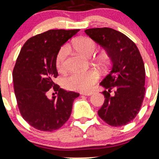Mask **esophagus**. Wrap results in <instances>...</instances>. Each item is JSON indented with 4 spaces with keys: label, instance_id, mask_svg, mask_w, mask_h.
Masks as SVG:
<instances>
[{
    "label": "esophagus",
    "instance_id": "esophagus-1",
    "mask_svg": "<svg viewBox=\"0 0 159 159\" xmlns=\"http://www.w3.org/2000/svg\"><path fill=\"white\" fill-rule=\"evenodd\" d=\"M93 92H83V93H81V94L85 96H91L93 94Z\"/></svg>",
    "mask_w": 159,
    "mask_h": 159
}]
</instances>
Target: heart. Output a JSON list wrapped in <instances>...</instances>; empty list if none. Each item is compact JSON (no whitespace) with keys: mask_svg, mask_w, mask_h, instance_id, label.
<instances>
[{"mask_svg":"<svg viewBox=\"0 0 159 159\" xmlns=\"http://www.w3.org/2000/svg\"><path fill=\"white\" fill-rule=\"evenodd\" d=\"M97 43L93 39L89 37H81L74 41L69 46L76 52L85 57H91L97 49ZM68 48L63 46L59 50L56 56V67L59 71L62 72L66 68V57L68 55ZM96 62L99 66L104 67L109 64L110 57L104 53L96 58ZM99 74L97 70H89L85 72H74L66 76L62 80V85L66 89L74 91H89L99 80Z\"/></svg>","mask_w":159,"mask_h":159,"instance_id":"obj_1","label":"heart"}]
</instances>
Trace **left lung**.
Instances as JSON below:
<instances>
[{
	"label": "left lung",
	"mask_w": 159,
	"mask_h": 159,
	"mask_svg": "<svg viewBox=\"0 0 159 159\" xmlns=\"http://www.w3.org/2000/svg\"><path fill=\"white\" fill-rule=\"evenodd\" d=\"M85 32L102 46L112 67L100 85L105 102L98 115L111 126L126 125L136 116L145 93V68L136 45L126 35L111 28H93ZM115 91L111 95L112 90Z\"/></svg>",
	"instance_id": "1"
}]
</instances>
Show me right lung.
I'll list each match as a JSON object with an SVG mask.
<instances>
[{"label": "right lung", "mask_w": 159, "mask_h": 159, "mask_svg": "<svg viewBox=\"0 0 159 159\" xmlns=\"http://www.w3.org/2000/svg\"><path fill=\"white\" fill-rule=\"evenodd\" d=\"M80 29H51L29 38L13 69V84L20 113L29 125L41 131L56 130L69 119L80 93L66 91L54 83L58 76L55 59L59 50ZM57 94L47 97L51 88Z\"/></svg>", "instance_id": "obj_1"}]
</instances>
